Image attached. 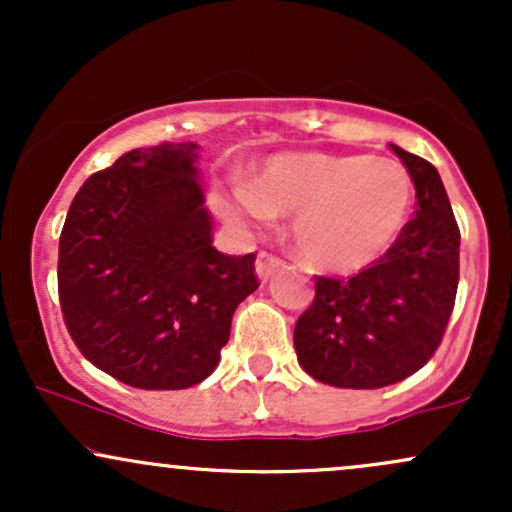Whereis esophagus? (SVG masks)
<instances>
[{
	"label": "esophagus",
	"instance_id": "34e87169",
	"mask_svg": "<svg viewBox=\"0 0 512 512\" xmlns=\"http://www.w3.org/2000/svg\"><path fill=\"white\" fill-rule=\"evenodd\" d=\"M281 264H284V260H281V257H276L274 252H267V250H262V252H257V262H255V272H257V276H260L262 281H267L269 276H272L276 269L281 267Z\"/></svg>",
	"mask_w": 512,
	"mask_h": 512
}]
</instances>
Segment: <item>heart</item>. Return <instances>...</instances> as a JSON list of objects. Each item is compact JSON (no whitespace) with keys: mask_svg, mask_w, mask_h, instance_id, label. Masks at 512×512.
I'll return each instance as SVG.
<instances>
[{"mask_svg":"<svg viewBox=\"0 0 512 512\" xmlns=\"http://www.w3.org/2000/svg\"><path fill=\"white\" fill-rule=\"evenodd\" d=\"M414 209V182L395 158L279 154L240 185L233 216L296 214L293 240L315 269L356 274L395 248Z\"/></svg>","mask_w":512,"mask_h":512,"instance_id":"obj_1","label":"heart"}]
</instances>
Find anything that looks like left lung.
<instances>
[{
    "instance_id": "1",
    "label": "left lung",
    "mask_w": 512,
    "mask_h": 512,
    "mask_svg": "<svg viewBox=\"0 0 512 512\" xmlns=\"http://www.w3.org/2000/svg\"><path fill=\"white\" fill-rule=\"evenodd\" d=\"M416 187L414 219L383 260L351 279L315 276L293 330L298 363L325 385L375 390L424 368L443 342L460 281V228L438 170L392 146Z\"/></svg>"
}]
</instances>
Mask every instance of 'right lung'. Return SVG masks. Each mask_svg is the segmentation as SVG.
Here are the masks:
<instances>
[{
	"instance_id": "add662e5",
	"label": "right lung",
	"mask_w": 512,
	"mask_h": 512,
	"mask_svg": "<svg viewBox=\"0 0 512 512\" xmlns=\"http://www.w3.org/2000/svg\"><path fill=\"white\" fill-rule=\"evenodd\" d=\"M195 161L197 144L127 151L81 185L60 236L64 325L93 366L139 390L209 378L260 286L255 252L211 245Z\"/></svg>"
}]
</instances>
